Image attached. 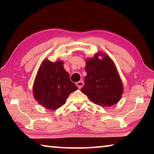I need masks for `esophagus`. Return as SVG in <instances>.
Returning a JSON list of instances; mask_svg holds the SVG:
<instances>
[{
    "label": "esophagus",
    "mask_w": 154,
    "mask_h": 154,
    "mask_svg": "<svg viewBox=\"0 0 154 154\" xmlns=\"http://www.w3.org/2000/svg\"><path fill=\"white\" fill-rule=\"evenodd\" d=\"M76 85L79 89H81V88H82L83 85V82H82V81H80V82H78L76 83Z\"/></svg>",
    "instance_id": "34e87169"
}]
</instances>
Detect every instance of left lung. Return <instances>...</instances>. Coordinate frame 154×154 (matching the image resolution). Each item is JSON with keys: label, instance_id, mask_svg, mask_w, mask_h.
I'll return each instance as SVG.
<instances>
[{"label": "left lung", "instance_id": "obj_1", "mask_svg": "<svg viewBox=\"0 0 154 154\" xmlns=\"http://www.w3.org/2000/svg\"><path fill=\"white\" fill-rule=\"evenodd\" d=\"M103 56V59L98 58ZM85 84L82 92L93 103L102 106H110L119 102L123 93L120 77L113 62L105 54L98 53L86 60Z\"/></svg>", "mask_w": 154, "mask_h": 154}]
</instances>
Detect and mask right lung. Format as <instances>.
Instances as JSON below:
<instances>
[{
    "mask_svg": "<svg viewBox=\"0 0 154 154\" xmlns=\"http://www.w3.org/2000/svg\"><path fill=\"white\" fill-rule=\"evenodd\" d=\"M77 87L70 79L63 62L44 60L38 69L33 85L35 100L46 109L55 110L64 105L70 94Z\"/></svg>",
    "mask_w": 154,
    "mask_h": 154,
    "instance_id": "obj_1",
    "label": "right lung"
}]
</instances>
